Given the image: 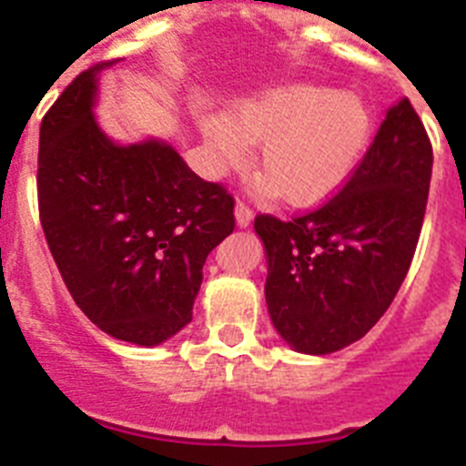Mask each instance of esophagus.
I'll return each mask as SVG.
<instances>
[{
	"label": "esophagus",
	"mask_w": 466,
	"mask_h": 466,
	"mask_svg": "<svg viewBox=\"0 0 466 466\" xmlns=\"http://www.w3.org/2000/svg\"><path fill=\"white\" fill-rule=\"evenodd\" d=\"M252 217H254L252 208H249V205H247L245 200H238V203H236V221H238V226H240V228H247V226H249V221H252Z\"/></svg>",
	"instance_id": "34e87169"
}]
</instances>
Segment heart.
Wrapping results in <instances>:
<instances>
[{
    "label": "heart",
    "instance_id": "obj_1",
    "mask_svg": "<svg viewBox=\"0 0 466 466\" xmlns=\"http://www.w3.org/2000/svg\"><path fill=\"white\" fill-rule=\"evenodd\" d=\"M203 137L221 167L242 170L258 144L266 188L296 208L319 205L350 179L371 137V111L357 95L310 84L282 86L205 116Z\"/></svg>",
    "mask_w": 466,
    "mask_h": 466
}]
</instances>
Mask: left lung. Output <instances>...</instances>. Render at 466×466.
Returning a JSON list of instances; mask_svg holds the SVG:
<instances>
[{"label":"left lung","instance_id":"1","mask_svg":"<svg viewBox=\"0 0 466 466\" xmlns=\"http://www.w3.org/2000/svg\"><path fill=\"white\" fill-rule=\"evenodd\" d=\"M431 160L430 135L401 100L327 203L289 221L257 214L268 257L266 303L291 348L329 355L385 315L418 247Z\"/></svg>","mask_w":466,"mask_h":466}]
</instances>
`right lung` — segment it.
Listing matches in <instances>:
<instances>
[{
	"instance_id": "right-lung-1",
	"label": "right lung",
	"mask_w": 466,
	"mask_h": 466,
	"mask_svg": "<svg viewBox=\"0 0 466 466\" xmlns=\"http://www.w3.org/2000/svg\"><path fill=\"white\" fill-rule=\"evenodd\" d=\"M90 65L39 130L36 198L48 249L74 303L118 340L158 345L193 317L208 254L236 228V200L170 144L118 147L93 118Z\"/></svg>"
}]
</instances>
